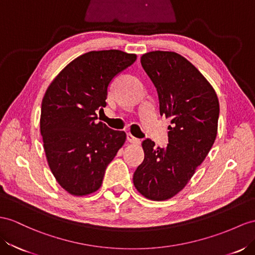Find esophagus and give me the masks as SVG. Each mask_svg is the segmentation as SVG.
<instances>
[{"instance_id": "esophagus-1", "label": "esophagus", "mask_w": 255, "mask_h": 255, "mask_svg": "<svg viewBox=\"0 0 255 255\" xmlns=\"http://www.w3.org/2000/svg\"><path fill=\"white\" fill-rule=\"evenodd\" d=\"M127 140H128V142H130V143H133V144H136V143L140 142V140H139L138 138H135V136L132 135L131 133H128V134H127Z\"/></svg>"}]
</instances>
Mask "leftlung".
Returning <instances> with one entry per match:
<instances>
[{"label":"left lung","mask_w":255,"mask_h":255,"mask_svg":"<svg viewBox=\"0 0 255 255\" xmlns=\"http://www.w3.org/2000/svg\"><path fill=\"white\" fill-rule=\"evenodd\" d=\"M141 64L157 89L160 115L170 117L166 147L142 142L144 160L133 173V184L145 198L162 201L181 192L205 160L218 133L220 106L206 77L183 56L155 50Z\"/></svg>","instance_id":"1"}]
</instances>
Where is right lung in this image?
Segmentation results:
<instances>
[{
	"label": "right lung",
	"instance_id": "right-lung-1",
	"mask_svg": "<svg viewBox=\"0 0 255 255\" xmlns=\"http://www.w3.org/2000/svg\"><path fill=\"white\" fill-rule=\"evenodd\" d=\"M135 60V54L119 49L89 51L71 61L44 95V151L55 179L71 195L99 190L108 165L126 141L125 131L97 122V113L107 106L111 81Z\"/></svg>",
	"mask_w": 255,
	"mask_h": 255
}]
</instances>
